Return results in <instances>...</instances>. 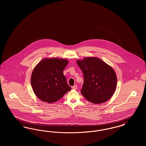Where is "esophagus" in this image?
Returning a JSON list of instances; mask_svg holds the SVG:
<instances>
[{"label": "esophagus", "mask_w": 146, "mask_h": 146, "mask_svg": "<svg viewBox=\"0 0 146 146\" xmlns=\"http://www.w3.org/2000/svg\"><path fill=\"white\" fill-rule=\"evenodd\" d=\"M72 88L73 89H77V86H76V85H75L73 86L72 87Z\"/></svg>", "instance_id": "34e87169"}]
</instances>
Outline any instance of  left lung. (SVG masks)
<instances>
[{
  "label": "left lung",
  "instance_id": "8db88e82",
  "mask_svg": "<svg viewBox=\"0 0 146 146\" xmlns=\"http://www.w3.org/2000/svg\"><path fill=\"white\" fill-rule=\"evenodd\" d=\"M76 62L83 73L80 92L84 97L96 104L110 100L117 84L116 74L111 67L97 57H86Z\"/></svg>",
  "mask_w": 146,
  "mask_h": 146
}]
</instances>
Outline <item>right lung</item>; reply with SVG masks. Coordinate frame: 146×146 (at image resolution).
<instances>
[{
  "label": "right lung",
  "instance_id": "add662e5",
  "mask_svg": "<svg viewBox=\"0 0 146 146\" xmlns=\"http://www.w3.org/2000/svg\"><path fill=\"white\" fill-rule=\"evenodd\" d=\"M68 63L65 59H44L33 70L31 83L35 95L49 104L59 100L71 90L63 71Z\"/></svg>",
  "mask_w": 146,
  "mask_h": 146
}]
</instances>
